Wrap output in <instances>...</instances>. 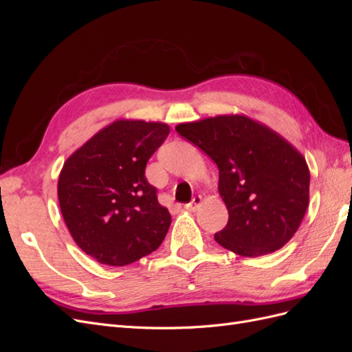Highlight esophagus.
<instances>
[{
  "mask_svg": "<svg viewBox=\"0 0 352 352\" xmlns=\"http://www.w3.org/2000/svg\"><path fill=\"white\" fill-rule=\"evenodd\" d=\"M201 202H202V197L201 195H195L192 198V201L188 202V204H185V208L188 211H197L199 208V206H201Z\"/></svg>",
  "mask_w": 352,
  "mask_h": 352,
  "instance_id": "obj_1",
  "label": "esophagus"
}]
</instances>
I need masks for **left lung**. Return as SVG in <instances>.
<instances>
[{
  "instance_id": "left-lung-1",
  "label": "left lung",
  "mask_w": 352,
  "mask_h": 352,
  "mask_svg": "<svg viewBox=\"0 0 352 352\" xmlns=\"http://www.w3.org/2000/svg\"><path fill=\"white\" fill-rule=\"evenodd\" d=\"M176 132L219 167V192L229 220L214 235L217 243L258 257L294 236L308 207L310 172L291 144L245 116L182 123Z\"/></svg>"
}]
</instances>
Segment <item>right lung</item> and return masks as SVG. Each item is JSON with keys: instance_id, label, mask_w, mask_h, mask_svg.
<instances>
[{"instance_id": "add662e5", "label": "right lung", "mask_w": 352, "mask_h": 352, "mask_svg": "<svg viewBox=\"0 0 352 352\" xmlns=\"http://www.w3.org/2000/svg\"><path fill=\"white\" fill-rule=\"evenodd\" d=\"M168 132L164 123L114 122L63 166V219L79 248L98 263L120 267L162 245L172 217L160 206L145 167Z\"/></svg>"}]
</instances>
